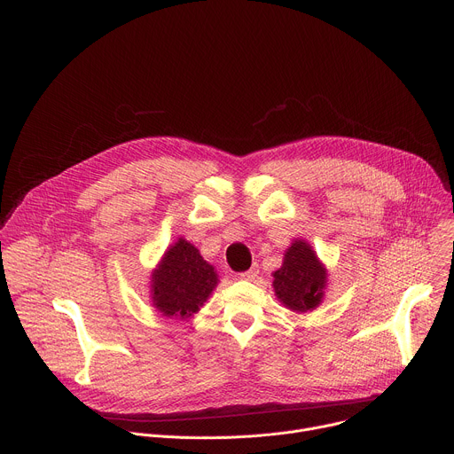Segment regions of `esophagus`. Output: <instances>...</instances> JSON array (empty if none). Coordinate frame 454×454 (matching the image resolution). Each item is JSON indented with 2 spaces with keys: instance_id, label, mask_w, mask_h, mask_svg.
Listing matches in <instances>:
<instances>
[{
  "instance_id": "1",
  "label": "esophagus",
  "mask_w": 454,
  "mask_h": 454,
  "mask_svg": "<svg viewBox=\"0 0 454 454\" xmlns=\"http://www.w3.org/2000/svg\"><path fill=\"white\" fill-rule=\"evenodd\" d=\"M256 275H258V266H253V268H249L247 271L240 273V278H242V280H253Z\"/></svg>"
}]
</instances>
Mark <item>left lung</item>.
I'll use <instances>...</instances> for the list:
<instances>
[{
  "mask_svg": "<svg viewBox=\"0 0 454 454\" xmlns=\"http://www.w3.org/2000/svg\"><path fill=\"white\" fill-rule=\"evenodd\" d=\"M275 293L278 300L293 310H310L323 296L327 273L317 262L312 247L303 240H294L286 251L284 266L275 271Z\"/></svg>",
  "mask_w": 454,
  "mask_h": 454,
  "instance_id": "left-lung-1",
  "label": "left lung"
}]
</instances>
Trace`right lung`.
<instances>
[{
	"label": "right lung",
	"instance_id": "1",
	"mask_svg": "<svg viewBox=\"0 0 454 454\" xmlns=\"http://www.w3.org/2000/svg\"><path fill=\"white\" fill-rule=\"evenodd\" d=\"M215 284L217 275L198 247L179 239L153 275V301L163 316L188 317L207 301Z\"/></svg>",
	"mask_w": 454,
	"mask_h": 454
}]
</instances>
